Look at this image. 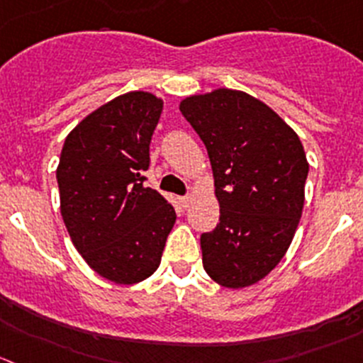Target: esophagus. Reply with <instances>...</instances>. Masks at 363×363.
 Instances as JSON below:
<instances>
[{
  "label": "esophagus",
  "instance_id": "1",
  "mask_svg": "<svg viewBox=\"0 0 363 363\" xmlns=\"http://www.w3.org/2000/svg\"><path fill=\"white\" fill-rule=\"evenodd\" d=\"M192 203V198L191 196H184V198H179V205L184 206V208H189Z\"/></svg>",
  "mask_w": 363,
  "mask_h": 363
}]
</instances>
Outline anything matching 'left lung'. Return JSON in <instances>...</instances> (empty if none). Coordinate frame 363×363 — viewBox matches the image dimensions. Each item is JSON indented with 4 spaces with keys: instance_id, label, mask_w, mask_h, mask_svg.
Masks as SVG:
<instances>
[{
    "instance_id": "left-lung-1",
    "label": "left lung",
    "mask_w": 363,
    "mask_h": 363,
    "mask_svg": "<svg viewBox=\"0 0 363 363\" xmlns=\"http://www.w3.org/2000/svg\"><path fill=\"white\" fill-rule=\"evenodd\" d=\"M179 110L208 151L216 230L201 235L203 267L228 289L250 287L287 253L305 205L308 162L298 133L242 91L189 96Z\"/></svg>"
}]
</instances>
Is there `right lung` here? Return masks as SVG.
<instances>
[{"label": "right lung", "instance_id": "1", "mask_svg": "<svg viewBox=\"0 0 363 363\" xmlns=\"http://www.w3.org/2000/svg\"><path fill=\"white\" fill-rule=\"evenodd\" d=\"M162 108L151 92L117 96L69 133L57 167L72 244L99 276L119 285L157 271L176 220L172 205L143 176Z\"/></svg>", "mask_w": 363, "mask_h": 363}]
</instances>
